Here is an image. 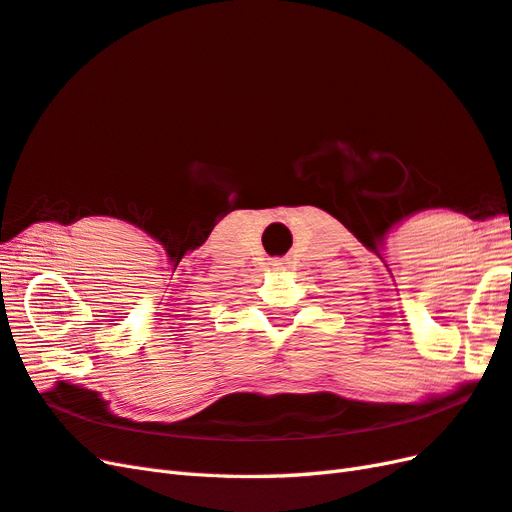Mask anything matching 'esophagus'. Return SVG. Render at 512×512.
I'll return each mask as SVG.
<instances>
[{
	"label": "esophagus",
	"instance_id": "34e87169",
	"mask_svg": "<svg viewBox=\"0 0 512 512\" xmlns=\"http://www.w3.org/2000/svg\"><path fill=\"white\" fill-rule=\"evenodd\" d=\"M272 266H283V261H281V259H274Z\"/></svg>",
	"mask_w": 512,
	"mask_h": 512
}]
</instances>
